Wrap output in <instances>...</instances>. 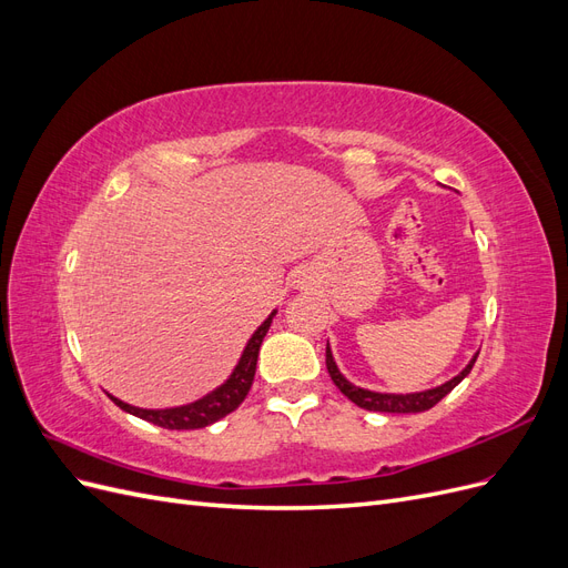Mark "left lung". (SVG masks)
I'll use <instances>...</instances> for the list:
<instances>
[{
    "label": "left lung",
    "instance_id": "obj_1",
    "mask_svg": "<svg viewBox=\"0 0 568 568\" xmlns=\"http://www.w3.org/2000/svg\"><path fill=\"white\" fill-rule=\"evenodd\" d=\"M478 353H474V357L469 359V365L464 367L457 376L448 379L440 386L434 388H426V390H417V393H382V390H369L363 386H355L353 382H348L346 376L341 374L334 353L329 348V343H326V369H329L332 382L338 386V390L346 395L348 400H353L357 407L369 409V412H393V415H407V412H424V409H432L438 400H443L445 395H448L464 376H467L476 363Z\"/></svg>",
    "mask_w": 568,
    "mask_h": 568
}]
</instances>
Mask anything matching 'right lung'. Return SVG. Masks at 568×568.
<instances>
[{
    "label": "right lung",
    "mask_w": 568,
    "mask_h": 568,
    "mask_svg": "<svg viewBox=\"0 0 568 568\" xmlns=\"http://www.w3.org/2000/svg\"><path fill=\"white\" fill-rule=\"evenodd\" d=\"M277 315V311H272L267 320L257 326L253 336L242 351V357L234 365L232 374L225 379V384H220L211 393H205L203 398L186 403L180 407H165V409H146V407H134L130 403H123L115 395L109 393V398L123 409L128 415L140 417L144 422H151L163 428H173V432H192V428H203L222 417H227L230 412H234L239 405L244 403V398L251 390L253 376H255V365H257V351H261V343L270 329L272 317Z\"/></svg>",
    "instance_id": "add662e5"
}]
</instances>
